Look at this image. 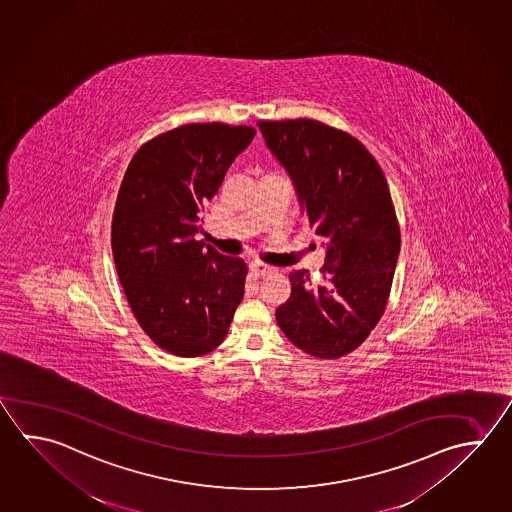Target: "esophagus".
I'll list each match as a JSON object with an SVG mask.
<instances>
[{
    "label": "esophagus",
    "instance_id": "34e87169",
    "mask_svg": "<svg viewBox=\"0 0 512 512\" xmlns=\"http://www.w3.org/2000/svg\"><path fill=\"white\" fill-rule=\"evenodd\" d=\"M270 270V266H268V264H264V262H250V273L253 277H264V275H268V273H270Z\"/></svg>",
    "mask_w": 512,
    "mask_h": 512
}]
</instances>
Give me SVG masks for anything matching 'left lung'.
I'll use <instances>...</instances> for the list:
<instances>
[{
    "mask_svg": "<svg viewBox=\"0 0 512 512\" xmlns=\"http://www.w3.org/2000/svg\"><path fill=\"white\" fill-rule=\"evenodd\" d=\"M257 125L326 250L320 284L311 282L309 271H291L290 299L275 319L291 344L308 355H348L384 315L400 253L386 177L358 139L320 121Z\"/></svg>",
    "mask_w": 512,
    "mask_h": 512,
    "instance_id": "1",
    "label": "left lung"
}]
</instances>
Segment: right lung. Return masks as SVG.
I'll use <instances>...</instances> for the list:
<instances>
[{
    "label": "right lung",
    "mask_w": 512,
    "mask_h": 512,
    "mask_svg": "<svg viewBox=\"0 0 512 512\" xmlns=\"http://www.w3.org/2000/svg\"><path fill=\"white\" fill-rule=\"evenodd\" d=\"M251 126L193 123L157 135L126 168L112 253L135 319L159 348L201 357L221 344L244 297L246 264L195 233Z\"/></svg>",
    "instance_id": "obj_1"
}]
</instances>
